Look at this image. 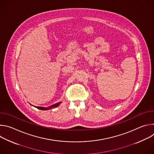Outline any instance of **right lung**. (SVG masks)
<instances>
[{"instance_id": "right-lung-1", "label": "right lung", "mask_w": 154, "mask_h": 154, "mask_svg": "<svg viewBox=\"0 0 154 154\" xmlns=\"http://www.w3.org/2000/svg\"><path fill=\"white\" fill-rule=\"evenodd\" d=\"M60 103H61V102H58L57 103H55V104H54V105H52L51 106H49L48 107H46H46H42V106H35V107L37 108L38 109H42V110H46V109H49L50 108H52V107H57V106H58Z\"/></svg>"}]
</instances>
